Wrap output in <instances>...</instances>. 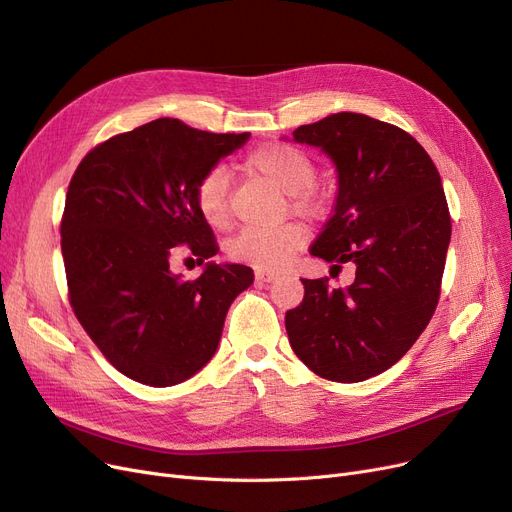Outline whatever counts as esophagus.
Wrapping results in <instances>:
<instances>
[{
    "label": "esophagus",
    "instance_id": "obj_1",
    "mask_svg": "<svg viewBox=\"0 0 512 512\" xmlns=\"http://www.w3.org/2000/svg\"><path fill=\"white\" fill-rule=\"evenodd\" d=\"M276 278H278V274H276V272H272V270H257V272H255V280H257L259 284L274 282Z\"/></svg>",
    "mask_w": 512,
    "mask_h": 512
}]
</instances>
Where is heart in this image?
Masks as SVG:
<instances>
[{
	"mask_svg": "<svg viewBox=\"0 0 512 512\" xmlns=\"http://www.w3.org/2000/svg\"><path fill=\"white\" fill-rule=\"evenodd\" d=\"M245 168L270 182L278 193L288 195L294 211L303 215H319L324 211L326 201L313 188L315 166L301 149L284 143H265L247 155ZM228 193L230 176L220 166L205 172L197 182V207L211 226H224L228 222ZM305 240V228L294 222L272 228H245L232 238L230 255L242 263L278 270L305 245Z\"/></svg>",
	"mask_w": 512,
	"mask_h": 512,
	"instance_id": "heart-1",
	"label": "heart"
}]
</instances>
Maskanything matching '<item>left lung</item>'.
<instances>
[{
	"label": "left lung",
	"mask_w": 512,
	"mask_h": 512,
	"mask_svg": "<svg viewBox=\"0 0 512 512\" xmlns=\"http://www.w3.org/2000/svg\"><path fill=\"white\" fill-rule=\"evenodd\" d=\"M292 141L326 153L338 178L334 213L309 253L357 272L344 290L303 280L288 340L321 378L363 382L405 357L436 311L450 245L442 180L409 132L363 114L299 126Z\"/></svg>",
	"instance_id": "left-lung-1"
}]
</instances>
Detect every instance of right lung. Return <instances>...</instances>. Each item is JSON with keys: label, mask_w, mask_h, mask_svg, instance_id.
<instances>
[{"label": "right lung", "mask_w": 512, "mask_h": 512, "mask_svg": "<svg viewBox=\"0 0 512 512\" xmlns=\"http://www.w3.org/2000/svg\"><path fill=\"white\" fill-rule=\"evenodd\" d=\"M251 132L213 134L159 118L95 147L76 168L62 218L70 305L80 326L126 378L166 388L218 351L226 313L253 270L215 263L197 182ZM186 244L204 263L197 281L169 270Z\"/></svg>", "instance_id": "obj_1"}]
</instances>
